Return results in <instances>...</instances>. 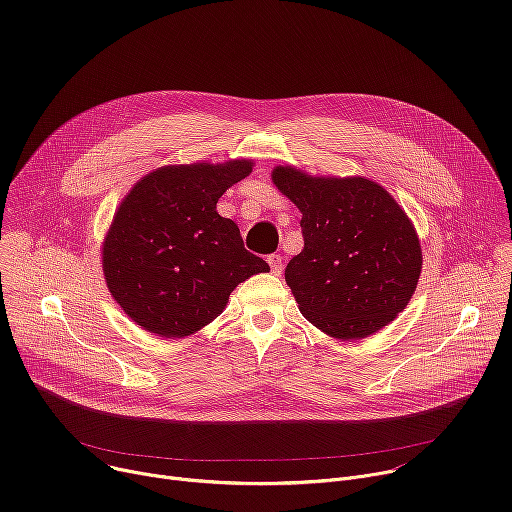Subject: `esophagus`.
I'll list each match as a JSON object with an SVG mask.
<instances>
[{"label":"esophagus","mask_w":512,"mask_h":512,"mask_svg":"<svg viewBox=\"0 0 512 512\" xmlns=\"http://www.w3.org/2000/svg\"><path fill=\"white\" fill-rule=\"evenodd\" d=\"M267 263H269L273 275H279V273L283 271V259H281L279 255H269V257H267Z\"/></svg>","instance_id":"esophagus-1"}]
</instances>
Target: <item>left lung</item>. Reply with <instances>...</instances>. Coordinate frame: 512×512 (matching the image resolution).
<instances>
[{
    "label": "left lung",
    "instance_id": "obj_1",
    "mask_svg": "<svg viewBox=\"0 0 512 512\" xmlns=\"http://www.w3.org/2000/svg\"><path fill=\"white\" fill-rule=\"evenodd\" d=\"M273 184L302 212L304 249L285 267L300 312L340 340L371 336L409 304L421 245L405 210L367 178H314L277 166Z\"/></svg>",
    "mask_w": 512,
    "mask_h": 512
}]
</instances>
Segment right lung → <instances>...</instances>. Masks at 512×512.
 Returning <instances> with one entry per match:
<instances>
[{
    "label": "right lung",
    "mask_w": 512,
    "mask_h": 512,
    "mask_svg": "<svg viewBox=\"0 0 512 512\" xmlns=\"http://www.w3.org/2000/svg\"><path fill=\"white\" fill-rule=\"evenodd\" d=\"M251 160L164 166L119 204L103 243L113 300L143 330L184 338L212 322L231 291L269 265L249 253L216 202L247 178Z\"/></svg>",
    "instance_id": "add662e5"
}]
</instances>
